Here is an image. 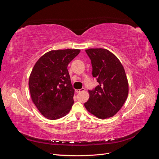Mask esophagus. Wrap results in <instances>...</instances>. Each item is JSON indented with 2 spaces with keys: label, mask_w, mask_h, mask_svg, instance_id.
<instances>
[{
  "label": "esophagus",
  "mask_w": 159,
  "mask_h": 159,
  "mask_svg": "<svg viewBox=\"0 0 159 159\" xmlns=\"http://www.w3.org/2000/svg\"><path fill=\"white\" fill-rule=\"evenodd\" d=\"M84 90H85L84 88H81V89H75V92H77V93H80V92H81V91H84Z\"/></svg>",
  "instance_id": "esophagus-1"
}]
</instances>
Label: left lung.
<instances>
[{"label":"left lung","mask_w":159,"mask_h":159,"mask_svg":"<svg viewBox=\"0 0 159 159\" xmlns=\"http://www.w3.org/2000/svg\"><path fill=\"white\" fill-rule=\"evenodd\" d=\"M85 52L91 61L92 75L99 85L88 90L89 98L84 105L90 113L99 119L111 117L127 98L125 71L117 57L106 49L91 48Z\"/></svg>","instance_id":"left-lung-1"}]
</instances>
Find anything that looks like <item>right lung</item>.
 Instances as JSON below:
<instances>
[{
    "mask_svg": "<svg viewBox=\"0 0 159 159\" xmlns=\"http://www.w3.org/2000/svg\"><path fill=\"white\" fill-rule=\"evenodd\" d=\"M80 50H52L37 61L29 78L32 102L43 116L50 120L64 117L74 104V89L68 66Z\"/></svg>",
    "mask_w": 159,
    "mask_h": 159,
    "instance_id": "add662e5",
    "label": "right lung"
}]
</instances>
